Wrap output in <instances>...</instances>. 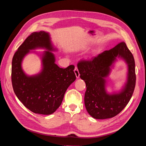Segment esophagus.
I'll use <instances>...</instances> for the list:
<instances>
[{"label": "esophagus", "mask_w": 146, "mask_h": 146, "mask_svg": "<svg viewBox=\"0 0 146 146\" xmlns=\"http://www.w3.org/2000/svg\"><path fill=\"white\" fill-rule=\"evenodd\" d=\"M74 72H75V74H76V76L77 78H78L79 77H80V74H79L78 68H77V67L75 68V69H74Z\"/></svg>", "instance_id": "esophagus-1"}]
</instances>
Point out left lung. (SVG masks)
Listing matches in <instances>:
<instances>
[{"mask_svg":"<svg viewBox=\"0 0 146 146\" xmlns=\"http://www.w3.org/2000/svg\"><path fill=\"white\" fill-rule=\"evenodd\" d=\"M117 58L127 64V80L118 92L108 94L106 89L107 78ZM77 68L80 77L86 83L85 107L92 117L111 118L125 107L133 93L136 75L133 56L124 42H119L111 49L103 52L91 60L80 61Z\"/></svg>","mask_w":146,"mask_h":146,"instance_id":"obj_1","label":"left lung"}]
</instances>
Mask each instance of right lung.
Wrapping results in <instances>:
<instances>
[{"label": "right lung", "mask_w": 146, "mask_h": 146, "mask_svg": "<svg viewBox=\"0 0 146 146\" xmlns=\"http://www.w3.org/2000/svg\"><path fill=\"white\" fill-rule=\"evenodd\" d=\"M42 48V52L33 51ZM58 51L51 41L49 33L33 32L17 48L12 60L11 82L17 98L34 113L51 114L57 110L68 87L76 80L74 66L65 69L55 64ZM34 52L40 56L42 69L38 74L29 76L24 71L21 63L25 56Z\"/></svg>", "instance_id": "1"}]
</instances>
